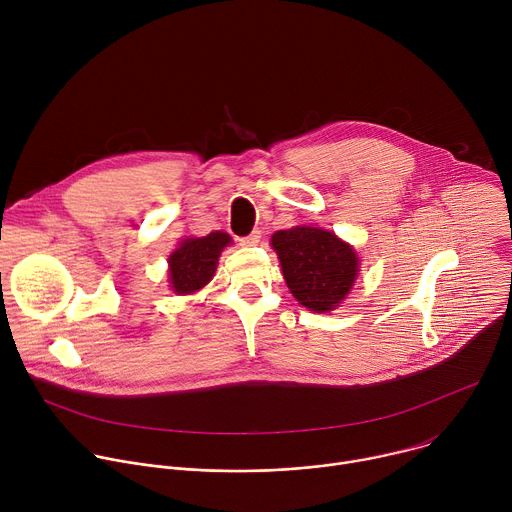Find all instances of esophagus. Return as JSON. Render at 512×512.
Instances as JSON below:
<instances>
[{"label":"esophagus","instance_id":"34e87169","mask_svg":"<svg viewBox=\"0 0 512 512\" xmlns=\"http://www.w3.org/2000/svg\"><path fill=\"white\" fill-rule=\"evenodd\" d=\"M259 241H261V231H253L251 235L239 239V243H241L243 247H253V245H257Z\"/></svg>","mask_w":512,"mask_h":512}]
</instances>
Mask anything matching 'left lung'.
Instances as JSON below:
<instances>
[{"label": "left lung", "instance_id": "left-lung-1", "mask_svg": "<svg viewBox=\"0 0 512 512\" xmlns=\"http://www.w3.org/2000/svg\"><path fill=\"white\" fill-rule=\"evenodd\" d=\"M271 245L279 255L289 291L308 310H334L356 279L358 259L354 249L334 233L296 227L277 231Z\"/></svg>", "mask_w": 512, "mask_h": 512}]
</instances>
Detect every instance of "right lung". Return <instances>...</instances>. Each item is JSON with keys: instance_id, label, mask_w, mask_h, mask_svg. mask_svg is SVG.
<instances>
[{"instance_id": "right-lung-1", "label": "right lung", "mask_w": 512, "mask_h": 512, "mask_svg": "<svg viewBox=\"0 0 512 512\" xmlns=\"http://www.w3.org/2000/svg\"><path fill=\"white\" fill-rule=\"evenodd\" d=\"M231 243L227 233H210L200 239H186L170 255V283L178 294H192L214 275L223 247Z\"/></svg>"}]
</instances>
